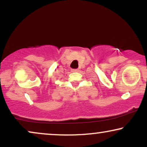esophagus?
Here are the masks:
<instances>
[{
	"label": "esophagus",
	"instance_id": "esophagus-1",
	"mask_svg": "<svg viewBox=\"0 0 147 147\" xmlns=\"http://www.w3.org/2000/svg\"><path fill=\"white\" fill-rule=\"evenodd\" d=\"M78 71H79V69H71V71H73V72H77Z\"/></svg>",
	"mask_w": 147,
	"mask_h": 147
}]
</instances>
